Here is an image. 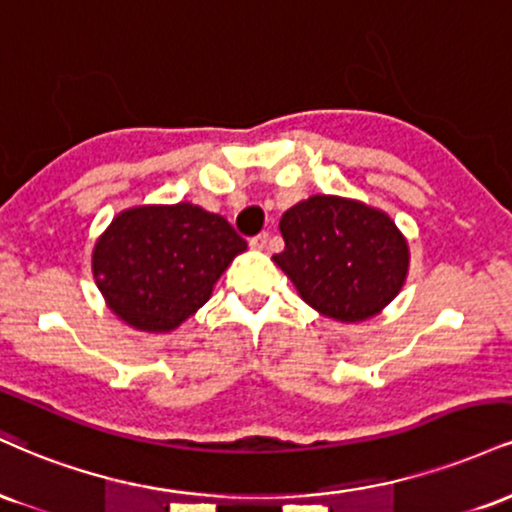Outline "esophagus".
<instances>
[{
    "instance_id": "obj_1",
    "label": "esophagus",
    "mask_w": 512,
    "mask_h": 512,
    "mask_svg": "<svg viewBox=\"0 0 512 512\" xmlns=\"http://www.w3.org/2000/svg\"><path fill=\"white\" fill-rule=\"evenodd\" d=\"M251 249H256V251H266L268 249V234L266 232H261V234H256L254 239H251Z\"/></svg>"
}]
</instances>
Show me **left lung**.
<instances>
[{
    "mask_svg": "<svg viewBox=\"0 0 512 512\" xmlns=\"http://www.w3.org/2000/svg\"><path fill=\"white\" fill-rule=\"evenodd\" d=\"M285 251L273 256L311 309L340 323L378 316L410 273V244L386 210L316 194L280 218Z\"/></svg>",
    "mask_w": 512,
    "mask_h": 512,
    "instance_id": "left-lung-1",
    "label": "left lung"
}]
</instances>
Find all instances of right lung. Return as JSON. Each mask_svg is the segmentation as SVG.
Wrapping results in <instances>:
<instances>
[{
  "mask_svg": "<svg viewBox=\"0 0 512 512\" xmlns=\"http://www.w3.org/2000/svg\"><path fill=\"white\" fill-rule=\"evenodd\" d=\"M246 251L222 215L196 203L126 208L95 239L90 270L112 311L141 333H172L208 302Z\"/></svg>",
  "mask_w": 512,
  "mask_h": 512,
  "instance_id": "obj_1",
  "label": "right lung"
}]
</instances>
